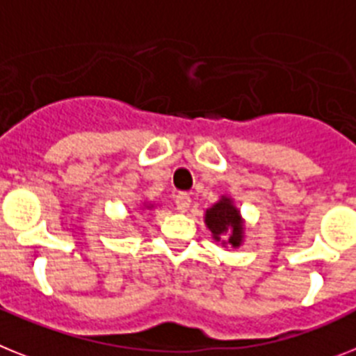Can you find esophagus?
Listing matches in <instances>:
<instances>
[{"label":"esophagus","mask_w":356,"mask_h":356,"mask_svg":"<svg viewBox=\"0 0 356 356\" xmlns=\"http://www.w3.org/2000/svg\"><path fill=\"white\" fill-rule=\"evenodd\" d=\"M190 204H192V197L188 195V193H179L177 197H175V208H177L179 211H186L188 208H190Z\"/></svg>","instance_id":"esophagus-1"}]
</instances>
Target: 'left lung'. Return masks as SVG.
Instances as JSON below:
<instances>
[{
    "label": "left lung",
    "mask_w": 356,
    "mask_h": 356,
    "mask_svg": "<svg viewBox=\"0 0 356 356\" xmlns=\"http://www.w3.org/2000/svg\"><path fill=\"white\" fill-rule=\"evenodd\" d=\"M206 228L211 232V238L222 246L241 248L246 238V220L229 195H220L215 204L204 211Z\"/></svg>",
    "instance_id": "obj_1"
}]
</instances>
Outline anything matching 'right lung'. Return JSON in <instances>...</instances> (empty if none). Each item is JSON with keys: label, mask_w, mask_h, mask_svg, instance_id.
<instances>
[{"label": "right lung", "mask_w": 356, "mask_h": 356, "mask_svg": "<svg viewBox=\"0 0 356 356\" xmlns=\"http://www.w3.org/2000/svg\"><path fill=\"white\" fill-rule=\"evenodd\" d=\"M143 210H155V208H157V206L154 204V202H143V206H141Z\"/></svg>", "instance_id": "1"}]
</instances>
